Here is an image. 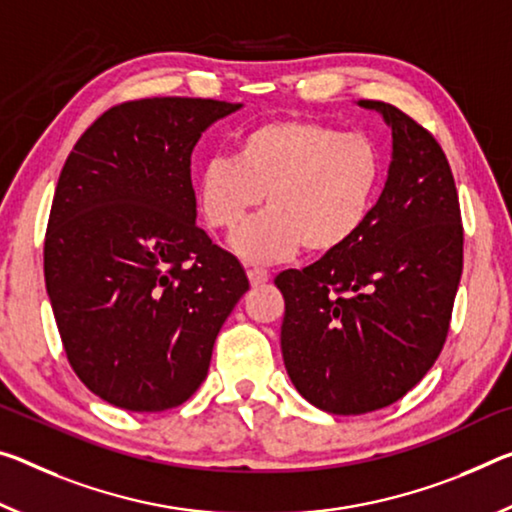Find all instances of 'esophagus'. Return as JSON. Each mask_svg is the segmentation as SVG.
Here are the masks:
<instances>
[{"label": "esophagus", "mask_w": 512, "mask_h": 512, "mask_svg": "<svg viewBox=\"0 0 512 512\" xmlns=\"http://www.w3.org/2000/svg\"><path fill=\"white\" fill-rule=\"evenodd\" d=\"M248 280H250V287H262L269 282V273L262 271V269H248Z\"/></svg>", "instance_id": "1"}]
</instances>
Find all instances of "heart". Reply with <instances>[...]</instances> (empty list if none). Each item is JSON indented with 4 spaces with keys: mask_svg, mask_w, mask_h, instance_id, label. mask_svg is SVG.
<instances>
[{
    "mask_svg": "<svg viewBox=\"0 0 512 512\" xmlns=\"http://www.w3.org/2000/svg\"><path fill=\"white\" fill-rule=\"evenodd\" d=\"M385 184V154L367 134L310 118L271 120L248 129L234 159L214 157L196 177L209 227L234 232L262 205L269 212L234 234L248 264H280L300 248L335 255L360 237Z\"/></svg>",
    "mask_w": 512,
    "mask_h": 512,
    "instance_id": "heart-1",
    "label": "heart"
}]
</instances>
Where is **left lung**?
Instances as JSON below:
<instances>
[{
    "instance_id": "obj_1",
    "label": "left lung",
    "mask_w": 512,
    "mask_h": 512,
    "mask_svg": "<svg viewBox=\"0 0 512 512\" xmlns=\"http://www.w3.org/2000/svg\"><path fill=\"white\" fill-rule=\"evenodd\" d=\"M392 129L371 221L351 246L275 278L280 346L303 399L332 415L399 401L440 355L462 273L451 166L431 132L392 104L360 100Z\"/></svg>"
}]
</instances>
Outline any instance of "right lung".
Returning a JSON list of instances; mask_svg holds the SVG:
<instances>
[{
    "label": "right lung",
    "mask_w": 512,
    "mask_h": 512,
    "mask_svg": "<svg viewBox=\"0 0 512 512\" xmlns=\"http://www.w3.org/2000/svg\"><path fill=\"white\" fill-rule=\"evenodd\" d=\"M243 104L148 97L81 134L56 184L45 287L70 367L111 405L161 412L207 378L248 278L196 225L191 152Z\"/></svg>",
    "instance_id": "right-lung-1"
}]
</instances>
